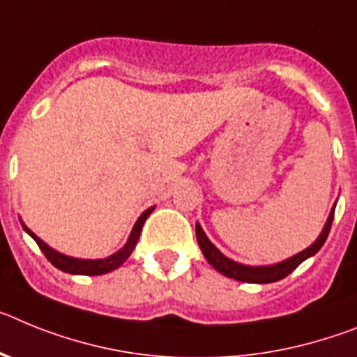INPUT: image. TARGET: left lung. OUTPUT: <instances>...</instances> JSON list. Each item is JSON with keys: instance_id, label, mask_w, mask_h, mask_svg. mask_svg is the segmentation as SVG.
<instances>
[{"instance_id": "left-lung-1", "label": "left lung", "mask_w": 357, "mask_h": 357, "mask_svg": "<svg viewBox=\"0 0 357 357\" xmlns=\"http://www.w3.org/2000/svg\"><path fill=\"white\" fill-rule=\"evenodd\" d=\"M333 219H334V208L328 215L327 222H325L324 231L320 234V237L316 238V243L311 244L307 250H303L300 252L298 255L291 257V259L284 260L280 264L275 266H264V268H252V266H243L237 264L234 260H230L228 257L222 255L212 243H210V238L204 235L203 228L199 225H196V235H197V243H199L201 252L203 255L206 257L210 264L217 269L219 273H222L225 277L234 278V280L238 282H250V284H271V282L282 280V278H286L289 273H293L294 269L298 268L302 264L303 260L312 257L314 253H318L324 243L327 241V235L331 231V226H333Z\"/></svg>"}]
</instances>
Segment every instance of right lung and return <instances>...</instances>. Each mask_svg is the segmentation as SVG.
Segmentation results:
<instances>
[{
  "instance_id": "1",
  "label": "right lung",
  "mask_w": 357,
  "mask_h": 357,
  "mask_svg": "<svg viewBox=\"0 0 357 357\" xmlns=\"http://www.w3.org/2000/svg\"><path fill=\"white\" fill-rule=\"evenodd\" d=\"M153 210L154 208H149L142 213L140 219L136 221L135 228H132L131 237H129V241H127L126 246H123L120 252L114 253V255L107 257V259L84 260V259H73V257H66V255H63V253H59V252H55V250H52L48 244L43 243L41 238L37 237L36 234H32V231H30L26 226H24V230L32 235L33 241L37 243V246L41 248V252L45 253L46 259H48L50 262L55 266V268L61 269V271H64V273H71V275H89V277H91V275H104V273L113 271V269L120 268V266L126 262L127 257L131 255V252L135 250L136 243H138V238H140V231H142V226H144L145 219L151 215V212H153Z\"/></svg>"
}]
</instances>
